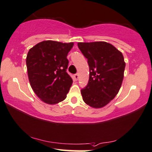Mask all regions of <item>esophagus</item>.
Wrapping results in <instances>:
<instances>
[{
	"label": "esophagus",
	"instance_id": "obj_1",
	"mask_svg": "<svg viewBox=\"0 0 152 152\" xmlns=\"http://www.w3.org/2000/svg\"><path fill=\"white\" fill-rule=\"evenodd\" d=\"M78 78H79V75H78V74H76L74 75V78L76 81H78Z\"/></svg>",
	"mask_w": 152,
	"mask_h": 152
}]
</instances>
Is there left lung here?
I'll return each instance as SVG.
<instances>
[{
  "instance_id": "1",
  "label": "left lung",
  "mask_w": 152,
  "mask_h": 152,
  "mask_svg": "<svg viewBox=\"0 0 152 152\" xmlns=\"http://www.w3.org/2000/svg\"><path fill=\"white\" fill-rule=\"evenodd\" d=\"M88 59L89 80L81 89L83 101L94 108L105 106L117 96L124 78L125 62L122 52L105 42H78Z\"/></svg>"
}]
</instances>
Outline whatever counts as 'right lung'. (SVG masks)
I'll return each instance as SVG.
<instances>
[{"label":"right lung","mask_w":152,"mask_h":152,"mask_svg":"<svg viewBox=\"0 0 152 152\" xmlns=\"http://www.w3.org/2000/svg\"><path fill=\"white\" fill-rule=\"evenodd\" d=\"M74 43L46 40L32 47L26 58L29 81L39 98L49 105L63 101L73 83L67 74V55Z\"/></svg>","instance_id":"add662e5"}]
</instances>
